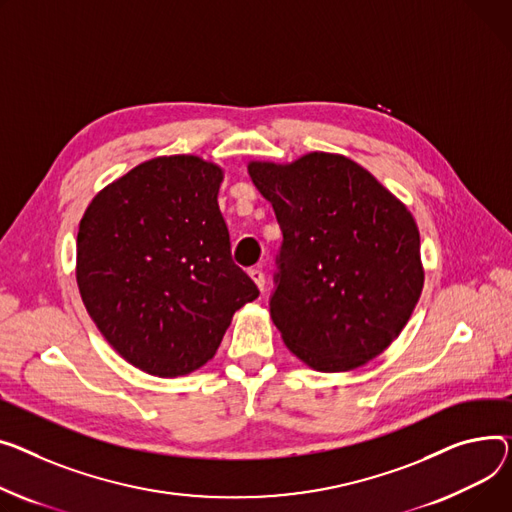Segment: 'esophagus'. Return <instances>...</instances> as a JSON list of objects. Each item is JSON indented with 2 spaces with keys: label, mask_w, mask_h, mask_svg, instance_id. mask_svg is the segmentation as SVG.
<instances>
[{
  "label": "esophagus",
  "mask_w": 512,
  "mask_h": 512,
  "mask_svg": "<svg viewBox=\"0 0 512 512\" xmlns=\"http://www.w3.org/2000/svg\"><path fill=\"white\" fill-rule=\"evenodd\" d=\"M249 276H251V280L255 282V286H257L259 290L265 288V276H263L261 269H249Z\"/></svg>",
  "instance_id": "obj_1"
}]
</instances>
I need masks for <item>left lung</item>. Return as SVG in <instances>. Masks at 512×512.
<instances>
[{"mask_svg": "<svg viewBox=\"0 0 512 512\" xmlns=\"http://www.w3.org/2000/svg\"><path fill=\"white\" fill-rule=\"evenodd\" d=\"M247 170L284 232L269 309L286 348L319 372L354 370L383 354L424 288L412 212L342 154L251 160Z\"/></svg>", "mask_w": 512, "mask_h": 512, "instance_id": "1", "label": "left lung"}]
</instances>
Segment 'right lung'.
Returning a JSON list of instances; mask_svg holds the SVG:
<instances>
[{"mask_svg":"<svg viewBox=\"0 0 512 512\" xmlns=\"http://www.w3.org/2000/svg\"><path fill=\"white\" fill-rule=\"evenodd\" d=\"M224 168L156 156L102 187L80 220L76 282L94 325L131 366L175 379L214 358L232 315L259 296L230 257Z\"/></svg>","mask_w":512,"mask_h":512,"instance_id":"1","label":"right lung"}]
</instances>
